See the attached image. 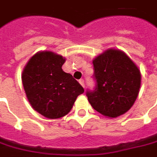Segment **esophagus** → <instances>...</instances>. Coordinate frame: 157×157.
<instances>
[{"mask_svg": "<svg viewBox=\"0 0 157 157\" xmlns=\"http://www.w3.org/2000/svg\"><path fill=\"white\" fill-rule=\"evenodd\" d=\"M79 84L81 85L83 87H85V82H84V79H79Z\"/></svg>", "mask_w": 157, "mask_h": 157, "instance_id": "1", "label": "esophagus"}]
</instances>
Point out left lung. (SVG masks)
<instances>
[{
	"mask_svg": "<svg viewBox=\"0 0 157 157\" xmlns=\"http://www.w3.org/2000/svg\"><path fill=\"white\" fill-rule=\"evenodd\" d=\"M93 64L97 86L86 92L91 106L111 119L124 114L140 93V69L124 52L114 48L97 55Z\"/></svg>",
	"mask_w": 157,
	"mask_h": 157,
	"instance_id": "1",
	"label": "left lung"
}]
</instances>
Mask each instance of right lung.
I'll return each instance as SVG.
<instances>
[{
    "label": "right lung",
    "mask_w": 157,
    "mask_h": 157,
    "mask_svg": "<svg viewBox=\"0 0 157 157\" xmlns=\"http://www.w3.org/2000/svg\"><path fill=\"white\" fill-rule=\"evenodd\" d=\"M66 59L52 51L34 54L22 72V84L32 108L48 119H59L68 114L79 95L81 86L62 67Z\"/></svg>",
    "instance_id": "right-lung-1"
}]
</instances>
